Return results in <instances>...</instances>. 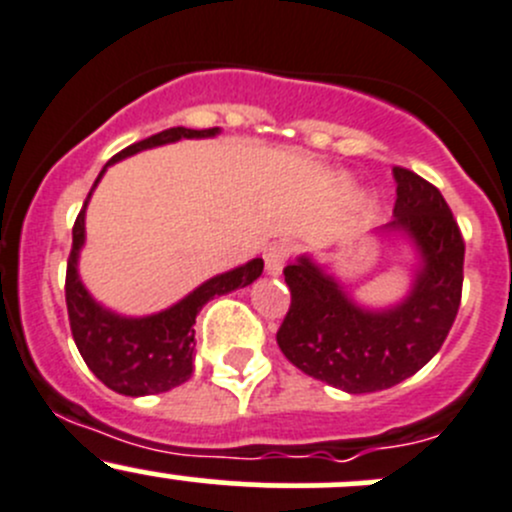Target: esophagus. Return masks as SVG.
I'll return each instance as SVG.
<instances>
[{
  "instance_id": "1",
  "label": "esophagus",
  "mask_w": 512,
  "mask_h": 512,
  "mask_svg": "<svg viewBox=\"0 0 512 512\" xmlns=\"http://www.w3.org/2000/svg\"><path fill=\"white\" fill-rule=\"evenodd\" d=\"M289 252H292L289 242H275V245L267 247V252H265L267 275H272V277L282 275V270H285V262L289 260Z\"/></svg>"
}]
</instances>
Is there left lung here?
Returning <instances> with one entry per match:
<instances>
[{
  "instance_id": "obj_1",
  "label": "left lung",
  "mask_w": 512,
  "mask_h": 512,
  "mask_svg": "<svg viewBox=\"0 0 512 512\" xmlns=\"http://www.w3.org/2000/svg\"><path fill=\"white\" fill-rule=\"evenodd\" d=\"M394 220L371 232L411 250L409 292L384 307L359 302L332 265L299 255L285 267L292 304L277 332L282 354L312 379L347 394L401 384L446 342L463 287L461 230L441 190L421 175L394 168Z\"/></svg>"
}]
</instances>
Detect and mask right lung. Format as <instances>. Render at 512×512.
<instances>
[{"instance_id":"right-lung-1","label":"right lung","mask_w":512,"mask_h":512,"mask_svg":"<svg viewBox=\"0 0 512 512\" xmlns=\"http://www.w3.org/2000/svg\"><path fill=\"white\" fill-rule=\"evenodd\" d=\"M218 133L220 128L193 131V128L178 126L128 146L126 151H121L103 165L74 223V232H71L74 242H71L69 265H66V307H69L71 334H74V342L84 356L86 366L94 371L96 379H101L116 394L151 396L185 384L193 374V324L200 309L220 294H230L235 289L252 285L262 275L265 262H262V257H255V260H247L245 265L220 272L160 312L143 314V317L118 314L94 299V294L86 289L79 275V257L86 245L89 200L96 185L101 183L103 173L118 160L136 156L148 148L178 143L183 138H215Z\"/></svg>"}]
</instances>
